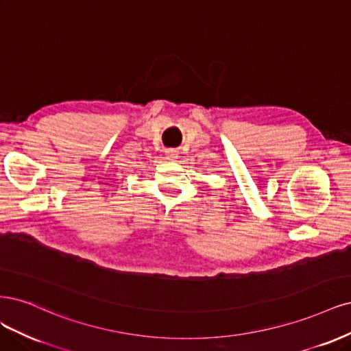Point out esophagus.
<instances>
[{
    "mask_svg": "<svg viewBox=\"0 0 351 351\" xmlns=\"http://www.w3.org/2000/svg\"><path fill=\"white\" fill-rule=\"evenodd\" d=\"M166 157H167V160H175V159H178V152L175 149H169V150H166Z\"/></svg>",
    "mask_w": 351,
    "mask_h": 351,
    "instance_id": "esophagus-1",
    "label": "esophagus"
}]
</instances>
